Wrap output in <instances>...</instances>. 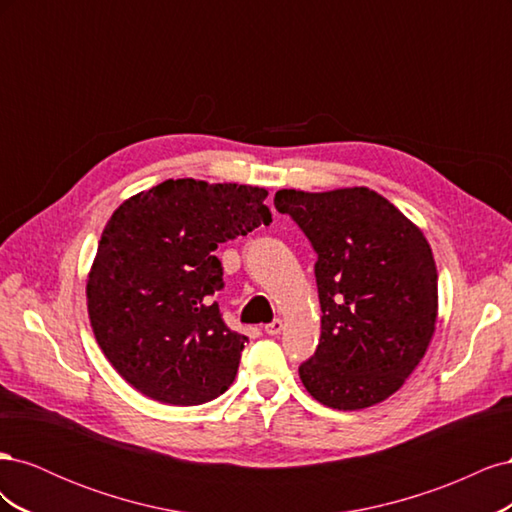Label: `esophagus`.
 Masks as SVG:
<instances>
[{"label": "esophagus", "mask_w": 512, "mask_h": 512, "mask_svg": "<svg viewBox=\"0 0 512 512\" xmlns=\"http://www.w3.org/2000/svg\"><path fill=\"white\" fill-rule=\"evenodd\" d=\"M282 329H284V322L280 318H275L271 324H265V333H269V335L282 333Z\"/></svg>", "instance_id": "1"}]
</instances>
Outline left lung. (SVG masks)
<instances>
[{
	"label": "left lung",
	"mask_w": 512,
	"mask_h": 512,
	"mask_svg": "<svg viewBox=\"0 0 512 512\" xmlns=\"http://www.w3.org/2000/svg\"><path fill=\"white\" fill-rule=\"evenodd\" d=\"M318 254L320 342L299 367L322 406L363 410L404 386L438 322V271L412 220L369 188L277 190Z\"/></svg>",
	"instance_id": "1"
}]
</instances>
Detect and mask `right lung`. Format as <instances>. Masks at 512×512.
I'll list each match as a JSON object with an SVG mask.
<instances>
[{"label": "right lung", "mask_w": 512, "mask_h": 512, "mask_svg": "<svg viewBox=\"0 0 512 512\" xmlns=\"http://www.w3.org/2000/svg\"><path fill=\"white\" fill-rule=\"evenodd\" d=\"M258 185L168 179L115 209L87 273L96 342L138 393L200 406L232 384L247 342L213 303L220 243L271 222Z\"/></svg>", "instance_id": "add662e5"}]
</instances>
